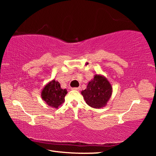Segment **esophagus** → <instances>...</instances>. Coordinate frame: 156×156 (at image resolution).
I'll return each instance as SVG.
<instances>
[{"mask_svg":"<svg viewBox=\"0 0 156 156\" xmlns=\"http://www.w3.org/2000/svg\"><path fill=\"white\" fill-rule=\"evenodd\" d=\"M72 90H76V91H79L80 89V87H74V88H72Z\"/></svg>","mask_w":156,"mask_h":156,"instance_id":"obj_1","label":"esophagus"}]
</instances>
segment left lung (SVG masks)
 Returning <instances> with one entry per match:
<instances>
[{
    "instance_id": "left-lung-1",
    "label": "left lung",
    "mask_w": 156,
    "mask_h": 156,
    "mask_svg": "<svg viewBox=\"0 0 156 156\" xmlns=\"http://www.w3.org/2000/svg\"><path fill=\"white\" fill-rule=\"evenodd\" d=\"M112 92V86L107 78L103 75L96 74L89 82L87 88L81 91V94L89 106L101 109L107 105Z\"/></svg>"
}]
</instances>
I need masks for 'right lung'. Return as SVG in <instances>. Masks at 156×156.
Segmentation results:
<instances>
[{"instance_id":"add662e5","label":"right lung","mask_w":156,"mask_h":156,"mask_svg":"<svg viewBox=\"0 0 156 156\" xmlns=\"http://www.w3.org/2000/svg\"><path fill=\"white\" fill-rule=\"evenodd\" d=\"M67 94V89H62L58 82L52 80L42 89L41 96L48 106L58 109L65 102Z\"/></svg>"}]
</instances>
